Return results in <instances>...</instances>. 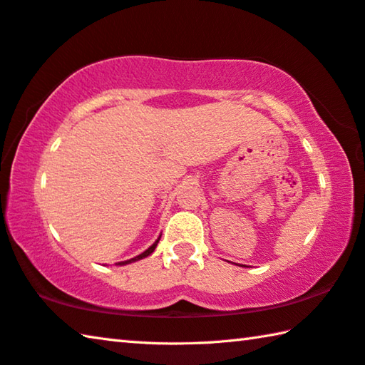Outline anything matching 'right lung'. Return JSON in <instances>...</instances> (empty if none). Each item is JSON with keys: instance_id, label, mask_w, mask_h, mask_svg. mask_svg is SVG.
Returning a JSON list of instances; mask_svg holds the SVG:
<instances>
[{"instance_id": "1", "label": "right lung", "mask_w": 365, "mask_h": 365, "mask_svg": "<svg viewBox=\"0 0 365 365\" xmlns=\"http://www.w3.org/2000/svg\"><path fill=\"white\" fill-rule=\"evenodd\" d=\"M158 243H159V238L156 240V242H154L150 248H148L145 252H141L140 256H137V257H133V259H130V261H125V262H119V265H123V264H128V262H133V261H138V259H143V257H146V256H150L151 252L156 250V246H158Z\"/></svg>"}]
</instances>
